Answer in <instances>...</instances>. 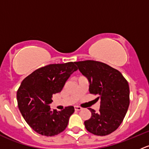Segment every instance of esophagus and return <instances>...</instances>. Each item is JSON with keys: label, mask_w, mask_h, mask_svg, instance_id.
I'll list each match as a JSON object with an SVG mask.
<instances>
[{"label": "esophagus", "mask_w": 149, "mask_h": 149, "mask_svg": "<svg viewBox=\"0 0 149 149\" xmlns=\"http://www.w3.org/2000/svg\"><path fill=\"white\" fill-rule=\"evenodd\" d=\"M74 108H75V110H76V111H79V110H81V109H82V108L81 107H77V106L75 107Z\"/></svg>", "instance_id": "1"}]
</instances>
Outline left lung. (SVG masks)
<instances>
[{
	"mask_svg": "<svg viewBox=\"0 0 149 149\" xmlns=\"http://www.w3.org/2000/svg\"><path fill=\"white\" fill-rule=\"evenodd\" d=\"M81 73L89 81L90 94L98 95V112L91 108V118L84 122L86 129L97 136H107L118 128L130 104V89L127 80L117 69L95 61L75 62Z\"/></svg>",
	"mask_w": 149,
	"mask_h": 149,
	"instance_id": "left-lung-1",
	"label": "left lung"
}]
</instances>
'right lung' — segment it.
<instances>
[{"label": "right lung", "instance_id": "add662e5", "mask_svg": "<svg viewBox=\"0 0 149 149\" xmlns=\"http://www.w3.org/2000/svg\"><path fill=\"white\" fill-rule=\"evenodd\" d=\"M75 63L49 64L40 68L22 81L17 91L18 107L29 125L37 133L54 136L66 128L73 106L51 110L53 94L61 92L66 81L77 70Z\"/></svg>", "mask_w": 149, "mask_h": 149}]
</instances>
